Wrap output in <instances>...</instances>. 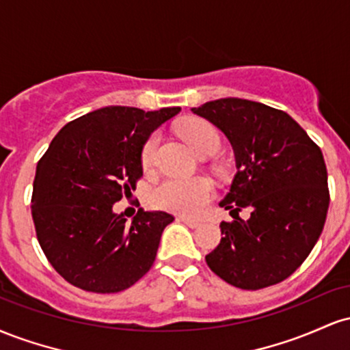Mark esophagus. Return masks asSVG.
<instances>
[{"instance_id": "esophagus-1", "label": "esophagus", "mask_w": 350, "mask_h": 350, "mask_svg": "<svg viewBox=\"0 0 350 350\" xmlns=\"http://www.w3.org/2000/svg\"><path fill=\"white\" fill-rule=\"evenodd\" d=\"M178 220H179V222L186 224V226H187V227H191V228H196V227H199V226H200V222H198V220L189 219V217H184V215H179V217H178Z\"/></svg>"}]
</instances>
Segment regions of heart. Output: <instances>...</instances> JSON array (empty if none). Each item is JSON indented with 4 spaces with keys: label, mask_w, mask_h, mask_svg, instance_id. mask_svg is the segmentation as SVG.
<instances>
[{
    "label": "heart",
    "mask_w": 350,
    "mask_h": 350,
    "mask_svg": "<svg viewBox=\"0 0 350 350\" xmlns=\"http://www.w3.org/2000/svg\"><path fill=\"white\" fill-rule=\"evenodd\" d=\"M180 133L192 150L198 154L207 151H217L220 146V135L214 124L206 120L191 118L180 124ZM159 136L151 135L142 150V164L144 170H150L154 164L158 151ZM214 189L206 178H170L152 187L150 200L154 207L163 211L178 212V214L198 215L211 202Z\"/></svg>",
    "instance_id": "b5f03b06"
}]
</instances>
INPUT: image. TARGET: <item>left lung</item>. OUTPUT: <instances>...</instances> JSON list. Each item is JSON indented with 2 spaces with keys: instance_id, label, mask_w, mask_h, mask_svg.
Wrapping results in <instances>:
<instances>
[{
  "instance_id": "8db88e82",
  "label": "left lung",
  "mask_w": 350,
  "mask_h": 350,
  "mask_svg": "<svg viewBox=\"0 0 350 350\" xmlns=\"http://www.w3.org/2000/svg\"><path fill=\"white\" fill-rule=\"evenodd\" d=\"M232 144L237 172L220 200L234 217L206 256L217 276L242 290L286 280L308 258L326 222L327 170L319 146L286 111L243 98L192 108ZM247 206L251 217L240 219Z\"/></svg>"
}]
</instances>
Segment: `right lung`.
Instances as JSON below:
<instances>
[{
    "instance_id": "1",
    "label": "right lung",
    "mask_w": 350,
    "mask_h": 350,
    "mask_svg": "<svg viewBox=\"0 0 350 350\" xmlns=\"http://www.w3.org/2000/svg\"><path fill=\"white\" fill-rule=\"evenodd\" d=\"M179 111L103 107L67 123L51 142L36 167L31 208L42 252L70 284L118 293L152 267L174 217L139 208L126 224L113 204L131 198L143 176L144 143Z\"/></svg>"
}]
</instances>
